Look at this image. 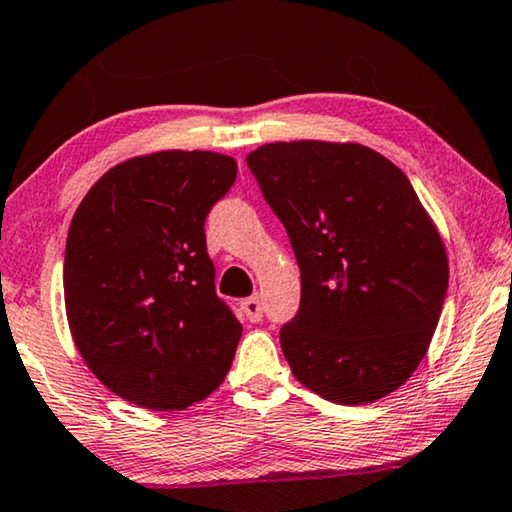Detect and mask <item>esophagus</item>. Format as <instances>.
I'll use <instances>...</instances> for the list:
<instances>
[{"label": "esophagus", "mask_w": 512, "mask_h": 512, "mask_svg": "<svg viewBox=\"0 0 512 512\" xmlns=\"http://www.w3.org/2000/svg\"><path fill=\"white\" fill-rule=\"evenodd\" d=\"M242 314L247 316V321L258 323L263 318V300L261 295H251V298L242 300Z\"/></svg>", "instance_id": "obj_1"}]
</instances>
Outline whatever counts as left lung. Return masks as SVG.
Returning <instances> with one entry per match:
<instances>
[{"label": "left lung", "instance_id": "8db88e82", "mask_svg": "<svg viewBox=\"0 0 512 512\" xmlns=\"http://www.w3.org/2000/svg\"><path fill=\"white\" fill-rule=\"evenodd\" d=\"M300 268L279 342L295 379L360 406L416 372L448 291V258L409 177L365 145L295 140L247 157Z\"/></svg>", "mask_w": 512, "mask_h": 512}]
</instances>
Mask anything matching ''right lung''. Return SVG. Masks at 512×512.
Wrapping results in <instances>:
<instances>
[{
    "instance_id": "add662e5",
    "label": "right lung",
    "mask_w": 512,
    "mask_h": 512,
    "mask_svg": "<svg viewBox=\"0 0 512 512\" xmlns=\"http://www.w3.org/2000/svg\"><path fill=\"white\" fill-rule=\"evenodd\" d=\"M238 164L168 150L110 168L73 214L64 302L80 355L131 404L182 411L226 379L242 325L214 291L205 219Z\"/></svg>"
}]
</instances>
